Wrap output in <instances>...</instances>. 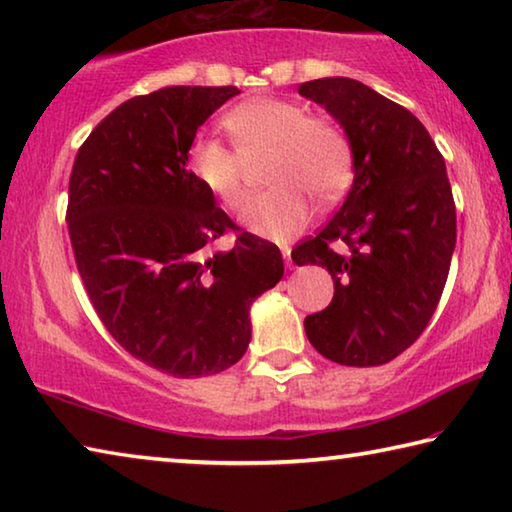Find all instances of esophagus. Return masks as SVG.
<instances>
[{
	"label": "esophagus",
	"instance_id": "1",
	"mask_svg": "<svg viewBox=\"0 0 512 512\" xmlns=\"http://www.w3.org/2000/svg\"><path fill=\"white\" fill-rule=\"evenodd\" d=\"M282 257H284V264H287L289 268L296 266V264H293V259H291V248H289V246L282 248Z\"/></svg>",
	"mask_w": 512,
	"mask_h": 512
}]
</instances>
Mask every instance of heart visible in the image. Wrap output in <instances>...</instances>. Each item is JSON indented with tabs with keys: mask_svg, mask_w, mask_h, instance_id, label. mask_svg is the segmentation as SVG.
I'll list each match as a JSON object with an SVG mask.
<instances>
[{
	"mask_svg": "<svg viewBox=\"0 0 512 512\" xmlns=\"http://www.w3.org/2000/svg\"><path fill=\"white\" fill-rule=\"evenodd\" d=\"M235 149L214 137H196L189 146L194 178L228 210L248 203L246 162L271 155L266 183L246 214L248 228L268 239H287L309 221V199L334 203L354 178L350 137L327 117L309 115L296 101L259 97L225 117Z\"/></svg>",
	"mask_w": 512,
	"mask_h": 512,
	"instance_id": "1",
	"label": "heart"
}]
</instances>
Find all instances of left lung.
Wrapping results in <instances>:
<instances>
[{"label":"left lung","mask_w":512,"mask_h":512,"mask_svg":"<svg viewBox=\"0 0 512 512\" xmlns=\"http://www.w3.org/2000/svg\"><path fill=\"white\" fill-rule=\"evenodd\" d=\"M298 92L341 121L354 151L341 210L291 250L334 280L332 302L305 318L307 339L341 366H381L418 341L443 296L456 246L445 160L413 112L368 85L334 76Z\"/></svg>","instance_id":"left-lung-1"}]
</instances>
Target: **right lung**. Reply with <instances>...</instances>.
I'll return each mask as SVG.
<instances>
[{"label":"right lung","instance_id":"obj_1","mask_svg":"<svg viewBox=\"0 0 512 512\" xmlns=\"http://www.w3.org/2000/svg\"><path fill=\"white\" fill-rule=\"evenodd\" d=\"M235 94L176 85L128 99L69 176V241L94 311L128 354L180 379L244 357L248 309L284 273L280 248L241 232L187 169L196 131ZM228 229L236 246L212 254Z\"/></svg>","mask_w":512,"mask_h":512}]
</instances>
